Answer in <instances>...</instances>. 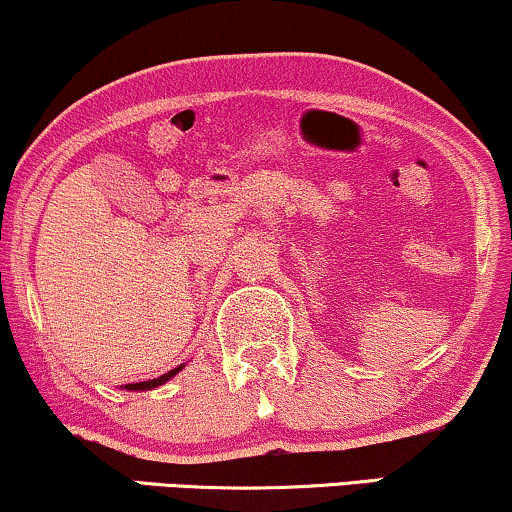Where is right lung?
Returning <instances> with one entry per match:
<instances>
[{
	"label": "right lung",
	"mask_w": 512,
	"mask_h": 512,
	"mask_svg": "<svg viewBox=\"0 0 512 512\" xmlns=\"http://www.w3.org/2000/svg\"><path fill=\"white\" fill-rule=\"evenodd\" d=\"M181 368H184V363H181V366H177V368L167 370L165 375H160V377H153V380H146V382H132V384H125V387H121V389H128V391H149V389H156V387H160V384L170 382L172 377L177 375Z\"/></svg>",
	"instance_id": "obj_1"
}]
</instances>
